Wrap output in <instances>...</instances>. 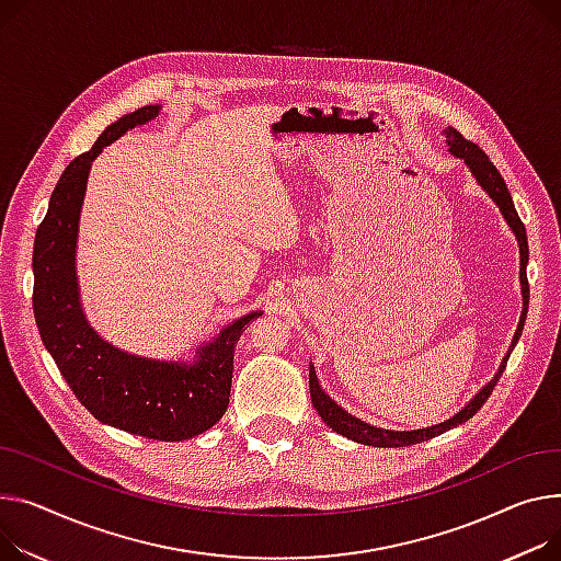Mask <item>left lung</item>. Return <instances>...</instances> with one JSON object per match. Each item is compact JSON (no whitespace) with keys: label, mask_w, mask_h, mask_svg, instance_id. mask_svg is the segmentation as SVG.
<instances>
[{"label":"left lung","mask_w":561,"mask_h":561,"mask_svg":"<svg viewBox=\"0 0 561 561\" xmlns=\"http://www.w3.org/2000/svg\"><path fill=\"white\" fill-rule=\"evenodd\" d=\"M446 135V144H449V153L460 158L467 169L471 171V175L476 178V182L482 186V192L488 194L496 207L501 209L505 222L510 226V230L514 232L516 241H518V254H520V295H524V311H520V320H518V327L514 331V339H512V345L507 350V356L501 360L499 365V371L492 377V381L488 386H482V390H478L476 397H471L462 410H458V413L454 417H449L446 422H439L435 426H426V428H417V431H388V428H379V426H371L358 417H354L352 413H347V410L343 405L335 403L318 383V375H316V367L309 365V390H311V401H313V408L318 410V415L322 417V422L335 431L345 435L347 439H354L358 444H367V446H383V449H397V446H410V444H420V442H426V439H433L446 431H451L460 424H465L467 420H471L478 410L482 408V403L488 401V397L492 394L494 386L499 383L503 369L507 365V358H510V352L514 350L516 341L520 339V333H524V322H526V316H528V300H530V286H528V277H526V266H528V237H526V226L520 222L516 209H514V203H512V196L507 192V184L505 180L501 178L499 169L490 162V158L484 156L480 148L471 141H467L456 128H446L444 130Z\"/></svg>","instance_id":"1"}]
</instances>
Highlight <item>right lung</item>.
I'll use <instances>...</instances> for the list:
<instances>
[{
	"label": "right lung",
	"instance_id": "add662e5",
	"mask_svg": "<svg viewBox=\"0 0 561 561\" xmlns=\"http://www.w3.org/2000/svg\"><path fill=\"white\" fill-rule=\"evenodd\" d=\"M162 105H144L110 124L88 153L67 164L33 245V313L47 352L71 392L107 426L148 439L182 442L211 428L230 403L234 347L252 311L196 347L194 360H160L103 341L88 322L77 277V243L92 162L107 144L153 122Z\"/></svg>",
	"mask_w": 561,
	"mask_h": 561
}]
</instances>
